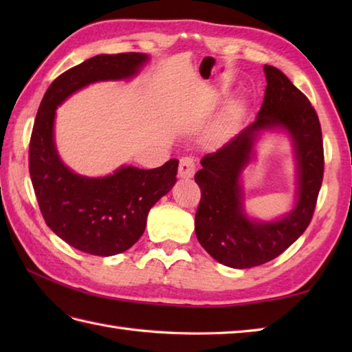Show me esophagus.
Wrapping results in <instances>:
<instances>
[{"instance_id": "esophagus-1", "label": "esophagus", "mask_w": 352, "mask_h": 352, "mask_svg": "<svg viewBox=\"0 0 352 352\" xmlns=\"http://www.w3.org/2000/svg\"><path fill=\"white\" fill-rule=\"evenodd\" d=\"M195 162L190 157H183L180 160V166H178V177L180 178H192L195 174Z\"/></svg>"}]
</instances>
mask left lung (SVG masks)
<instances>
[{
	"label": "left lung",
	"mask_w": 352,
	"mask_h": 352,
	"mask_svg": "<svg viewBox=\"0 0 352 352\" xmlns=\"http://www.w3.org/2000/svg\"><path fill=\"white\" fill-rule=\"evenodd\" d=\"M263 71L267 86L256 121L218 151L204 155L203 169L195 174L201 189L195 234L216 261L234 269L271 261L304 233L324 177L322 131L315 109L280 69L265 65ZM267 131L289 139L297 188L291 212L263 221L245 212L243 172L255 161L256 142Z\"/></svg>",
	"instance_id": "obj_1"
}]
</instances>
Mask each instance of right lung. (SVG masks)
Here are the masks:
<instances>
[{"label": "right lung", "mask_w": 352, "mask_h": 352, "mask_svg": "<svg viewBox=\"0 0 352 352\" xmlns=\"http://www.w3.org/2000/svg\"><path fill=\"white\" fill-rule=\"evenodd\" d=\"M148 62L144 52L87 58L52 81L37 110L28 155L43 219L62 241L92 256H115L139 241L151 207L174 188L178 160L154 169L122 164L104 177L77 174L57 151L56 110L89 85L134 78Z\"/></svg>", "instance_id": "right-lung-1"}]
</instances>
